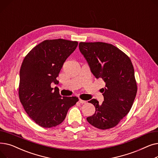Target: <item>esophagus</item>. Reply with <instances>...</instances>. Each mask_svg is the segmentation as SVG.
<instances>
[{"label": "esophagus", "mask_w": 158, "mask_h": 158, "mask_svg": "<svg viewBox=\"0 0 158 158\" xmlns=\"http://www.w3.org/2000/svg\"><path fill=\"white\" fill-rule=\"evenodd\" d=\"M79 102L81 103V104H86V101H83V100H81V99H79Z\"/></svg>", "instance_id": "obj_1"}]
</instances>
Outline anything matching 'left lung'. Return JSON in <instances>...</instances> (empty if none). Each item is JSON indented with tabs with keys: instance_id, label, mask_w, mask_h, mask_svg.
<instances>
[{
	"instance_id": "1",
	"label": "left lung",
	"mask_w": 158,
	"mask_h": 158,
	"mask_svg": "<svg viewBox=\"0 0 158 158\" xmlns=\"http://www.w3.org/2000/svg\"><path fill=\"white\" fill-rule=\"evenodd\" d=\"M79 47L91 72L106 83L102 104L95 98L88 101L95 107V112L87 121L99 129L114 127L129 112L136 95L133 65L127 55L110 44L80 42Z\"/></svg>"
}]
</instances>
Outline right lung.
<instances>
[{"instance_id":"add662e5","label":"right lung","mask_w":158,"mask_h":158,"mask_svg":"<svg viewBox=\"0 0 158 158\" xmlns=\"http://www.w3.org/2000/svg\"><path fill=\"white\" fill-rule=\"evenodd\" d=\"M78 42L64 39L46 40L26 56L20 70L19 96L29 117L38 126L50 128L60 125L77 97H61L51 87Z\"/></svg>"}]
</instances>
